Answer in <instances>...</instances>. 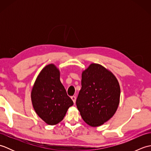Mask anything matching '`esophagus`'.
<instances>
[{"label": "esophagus", "mask_w": 151, "mask_h": 151, "mask_svg": "<svg viewBox=\"0 0 151 151\" xmlns=\"http://www.w3.org/2000/svg\"><path fill=\"white\" fill-rule=\"evenodd\" d=\"M71 99L73 100L74 103H75V102H76V97H75V96H73V97H71Z\"/></svg>", "instance_id": "obj_1"}]
</instances>
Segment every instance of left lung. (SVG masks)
<instances>
[{
	"mask_svg": "<svg viewBox=\"0 0 151 151\" xmlns=\"http://www.w3.org/2000/svg\"><path fill=\"white\" fill-rule=\"evenodd\" d=\"M81 83L76 107L86 123L101 126L114 116L119 104L117 79L110 70L93 63L82 71Z\"/></svg>",
	"mask_w": 151,
	"mask_h": 151,
	"instance_id": "left-lung-1",
	"label": "left lung"
}]
</instances>
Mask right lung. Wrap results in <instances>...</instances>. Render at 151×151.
I'll return each instance as SVG.
<instances>
[{
    "label": "right lung",
    "instance_id": "right-lung-1",
    "mask_svg": "<svg viewBox=\"0 0 151 151\" xmlns=\"http://www.w3.org/2000/svg\"><path fill=\"white\" fill-rule=\"evenodd\" d=\"M31 100L37 115L49 125L62 121L73 105L60 81V70L54 64L46 65L37 75L32 88Z\"/></svg>",
    "mask_w": 151,
    "mask_h": 151
}]
</instances>
